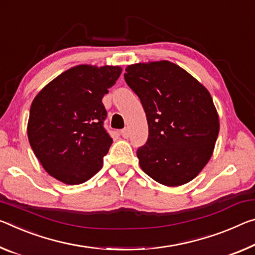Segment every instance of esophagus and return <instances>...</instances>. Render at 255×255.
<instances>
[{
  "label": "esophagus",
  "instance_id": "esophagus-1",
  "mask_svg": "<svg viewBox=\"0 0 255 255\" xmlns=\"http://www.w3.org/2000/svg\"><path fill=\"white\" fill-rule=\"evenodd\" d=\"M120 134L123 135V137H125V138H127V137L129 136V130H128V128H124L123 130L120 131Z\"/></svg>",
  "mask_w": 255,
  "mask_h": 255
}]
</instances>
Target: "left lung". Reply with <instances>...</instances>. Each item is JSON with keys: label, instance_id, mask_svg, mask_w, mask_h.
<instances>
[{"label": "left lung", "instance_id": "obj_1", "mask_svg": "<svg viewBox=\"0 0 255 255\" xmlns=\"http://www.w3.org/2000/svg\"><path fill=\"white\" fill-rule=\"evenodd\" d=\"M125 80L147 119V142L137 149L142 170L169 187L193 180L212 156L219 134V117L209 91L165 60L130 64Z\"/></svg>", "mask_w": 255, "mask_h": 255}]
</instances>
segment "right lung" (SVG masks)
<instances>
[{
  "label": "right lung",
  "mask_w": 255,
  "mask_h": 255,
  "mask_svg": "<svg viewBox=\"0 0 255 255\" xmlns=\"http://www.w3.org/2000/svg\"><path fill=\"white\" fill-rule=\"evenodd\" d=\"M123 69L79 64L62 72L31 103L27 134L39 163L67 185L91 179L103 165L112 138L102 103Z\"/></svg>",
  "instance_id": "right-lung-1"
}]
</instances>
